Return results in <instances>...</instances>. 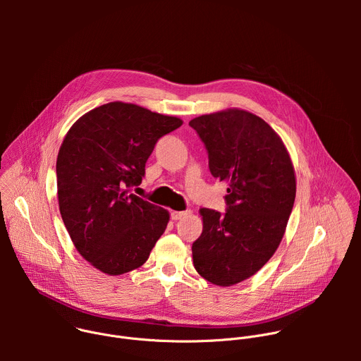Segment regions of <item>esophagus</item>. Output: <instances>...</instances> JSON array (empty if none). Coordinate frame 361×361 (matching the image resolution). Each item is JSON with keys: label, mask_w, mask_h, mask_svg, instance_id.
Instances as JSON below:
<instances>
[{"label": "esophagus", "mask_w": 361, "mask_h": 361, "mask_svg": "<svg viewBox=\"0 0 361 361\" xmlns=\"http://www.w3.org/2000/svg\"><path fill=\"white\" fill-rule=\"evenodd\" d=\"M188 214H191L190 210H185V212H173V213H171V219L177 221V220H181V219L187 217Z\"/></svg>", "instance_id": "obj_1"}]
</instances>
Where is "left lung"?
<instances>
[{
  "label": "left lung",
  "mask_w": 361,
  "mask_h": 361,
  "mask_svg": "<svg viewBox=\"0 0 361 361\" xmlns=\"http://www.w3.org/2000/svg\"><path fill=\"white\" fill-rule=\"evenodd\" d=\"M209 152L213 177L228 184L227 212L201 209L192 263L207 281L228 287L259 271L284 235L295 176L280 135L260 117L228 109L188 123Z\"/></svg>",
  "instance_id": "1"
}]
</instances>
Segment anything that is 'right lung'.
Segmentation results:
<instances>
[{
    "label": "right lung",
    "instance_id": "right-lung-1",
    "mask_svg": "<svg viewBox=\"0 0 361 361\" xmlns=\"http://www.w3.org/2000/svg\"><path fill=\"white\" fill-rule=\"evenodd\" d=\"M177 117L114 101L80 117L57 157V192L64 226L84 259L109 276L141 267L170 214L128 188L140 185L160 137Z\"/></svg>",
    "mask_w": 361,
    "mask_h": 361
}]
</instances>
